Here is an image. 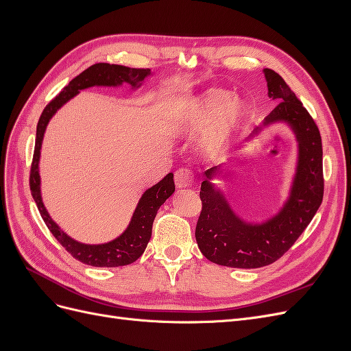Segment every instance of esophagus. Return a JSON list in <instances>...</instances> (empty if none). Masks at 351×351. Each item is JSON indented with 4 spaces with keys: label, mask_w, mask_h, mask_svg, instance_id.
Returning a JSON list of instances; mask_svg holds the SVG:
<instances>
[{
    "label": "esophagus",
    "mask_w": 351,
    "mask_h": 351,
    "mask_svg": "<svg viewBox=\"0 0 351 351\" xmlns=\"http://www.w3.org/2000/svg\"><path fill=\"white\" fill-rule=\"evenodd\" d=\"M176 186L178 189H187L192 186L193 180H195V174L190 168H180L176 171Z\"/></svg>",
    "instance_id": "obj_1"
}]
</instances>
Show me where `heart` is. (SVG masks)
Listing matches in <instances>:
<instances>
[{
  "mask_svg": "<svg viewBox=\"0 0 351 351\" xmlns=\"http://www.w3.org/2000/svg\"><path fill=\"white\" fill-rule=\"evenodd\" d=\"M244 115V104L221 89H209L190 105L186 121L192 132L205 130L210 123L206 146L212 152L226 149Z\"/></svg>",
  "mask_w": 351,
  "mask_h": 351,
  "instance_id": "b5f03b06",
  "label": "heart"
}]
</instances>
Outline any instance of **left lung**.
Masks as SVG:
<instances>
[{"instance_id":"obj_1","label":"left lung","mask_w":351,"mask_h":351,"mask_svg":"<svg viewBox=\"0 0 351 351\" xmlns=\"http://www.w3.org/2000/svg\"><path fill=\"white\" fill-rule=\"evenodd\" d=\"M265 76L269 98L278 101L265 120L291 124L300 145L299 168L290 200L278 217L263 226L244 224L210 183H202V210L195 232L197 246L210 262L231 268H261L278 261L302 236L324 199L322 139L317 124L280 74L265 69Z\"/></svg>"}]
</instances>
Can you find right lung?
<instances>
[{"label":"right lung","instance_id":"add662e5","mask_svg":"<svg viewBox=\"0 0 351 351\" xmlns=\"http://www.w3.org/2000/svg\"><path fill=\"white\" fill-rule=\"evenodd\" d=\"M147 74H151L149 69H130L124 66L108 64V62H98V64H93L89 69L82 71L79 76L74 77L67 84L66 88H62V90L47 105L45 110L42 111L39 117L36 127L35 151L34 159H32L29 178L32 196H34L36 206L40 212V217L44 219L49 231L52 232V236L58 240L61 246L64 247L74 259L80 261L82 263L90 265V267H123V265L133 263L142 256V253L146 249V244L151 239L152 224L159 206L174 193V177L169 173L158 184H155L149 190H146L139 202V205H137L134 210V215L129 228H127L124 231V234H121L119 239H115L114 241L107 244H98V246L82 244L76 240L70 239L58 228V226L48 215L44 204H42L38 173L42 137H44L47 124L51 117L56 114V111L62 104H66L70 98L74 97V95L79 93V90L90 86H115V84H121L123 82H129L133 86H136V84L141 83Z\"/></svg>","mask_w":351,"mask_h":351}]
</instances>
